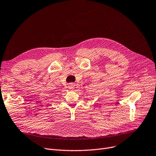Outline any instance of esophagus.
<instances>
[{
	"mask_svg": "<svg viewBox=\"0 0 156 156\" xmlns=\"http://www.w3.org/2000/svg\"><path fill=\"white\" fill-rule=\"evenodd\" d=\"M68 87H69V90H72L74 89V87H75V85H74V83H70L68 84Z\"/></svg>",
	"mask_w": 156,
	"mask_h": 156,
	"instance_id": "1",
	"label": "esophagus"
}]
</instances>
